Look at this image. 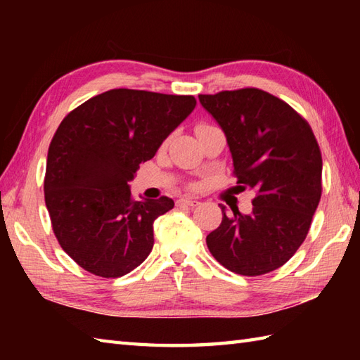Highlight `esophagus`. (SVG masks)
Segmentation results:
<instances>
[{
	"instance_id": "esophagus-1",
	"label": "esophagus",
	"mask_w": 360,
	"mask_h": 360,
	"mask_svg": "<svg viewBox=\"0 0 360 360\" xmlns=\"http://www.w3.org/2000/svg\"><path fill=\"white\" fill-rule=\"evenodd\" d=\"M179 205H188V207H196V205H200V201L195 200V198H181L178 201Z\"/></svg>"
}]
</instances>
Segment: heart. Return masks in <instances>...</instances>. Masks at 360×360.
<instances>
[{
    "label": "heart",
    "mask_w": 360,
    "mask_h": 360,
    "mask_svg": "<svg viewBox=\"0 0 360 360\" xmlns=\"http://www.w3.org/2000/svg\"><path fill=\"white\" fill-rule=\"evenodd\" d=\"M200 127H204V125H200Z\"/></svg>",
    "instance_id": "heart-1"
}]
</instances>
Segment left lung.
<instances>
[{"instance_id":"left-lung-1","label":"left lung","mask_w":360,"mask_h":360,"mask_svg":"<svg viewBox=\"0 0 360 360\" xmlns=\"http://www.w3.org/2000/svg\"><path fill=\"white\" fill-rule=\"evenodd\" d=\"M218 122L241 192L254 190L250 215L232 210L205 238L210 254L240 275L278 269L307 238L322 196V155L309 124L266 91L200 94Z\"/></svg>"}]
</instances>
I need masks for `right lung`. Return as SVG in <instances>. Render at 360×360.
Returning <instances> with one entry per match:
<instances>
[{"label": "right lung", "mask_w": 360, "mask_h": 360, "mask_svg": "<svg viewBox=\"0 0 360 360\" xmlns=\"http://www.w3.org/2000/svg\"><path fill=\"white\" fill-rule=\"evenodd\" d=\"M193 96L110 89L72 110L53 134L44 201L60 246L83 269L117 278L153 249V223L173 200L134 201L128 182L195 110Z\"/></svg>", "instance_id": "1"}]
</instances>
